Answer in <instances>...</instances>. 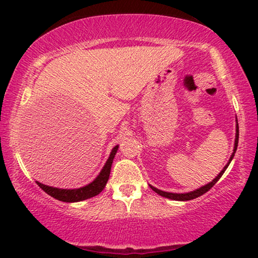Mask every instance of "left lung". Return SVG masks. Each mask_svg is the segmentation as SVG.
I'll return each mask as SVG.
<instances>
[{
  "label": "left lung",
  "instance_id": "1",
  "mask_svg": "<svg viewBox=\"0 0 258 258\" xmlns=\"http://www.w3.org/2000/svg\"><path fill=\"white\" fill-rule=\"evenodd\" d=\"M237 146H238V122H237V117H236V136H235L234 151H232V154H231L230 158H229L228 163L225 164V167H224L223 169H222L220 174H218V175L216 176V177H215V178L213 179V181L209 182V183H208V184H206V185L201 186V188H199V189L192 190V191H189V192H184V194L167 192V191H163V190H160V189L155 188V186H153V185H150V184H149V185H150V188L153 189L155 192H157L158 195H160V196H163V197H165V199H170V200H174V201H190V200L196 199V197L202 196L203 194H206V192L208 191V190H210L211 188H213V186H214L215 184H216V182L218 181V179H220V178L222 177V175L224 174V171L227 170L228 165L230 164V162L232 161V158H234V156H235V153H236V149H237Z\"/></svg>",
  "mask_w": 258,
  "mask_h": 258
}]
</instances>
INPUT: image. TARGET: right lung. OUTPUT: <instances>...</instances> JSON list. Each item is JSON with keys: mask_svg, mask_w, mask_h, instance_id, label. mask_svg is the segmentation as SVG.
I'll list each match as a JSON object with an SVG mask.
<instances>
[{"mask_svg": "<svg viewBox=\"0 0 258 258\" xmlns=\"http://www.w3.org/2000/svg\"><path fill=\"white\" fill-rule=\"evenodd\" d=\"M117 150H118V146H115L112 148L111 153L109 155L104 167L102 168V170L100 174L97 175V177L95 178L93 182H90L89 184L81 186V188H77V189H59V188H55V186L42 184L41 182L36 181L37 185L40 186L43 191L47 192L48 195H50L51 197H54V199L58 201H62V202L73 203V202H81V201L91 199V197L98 195V194L104 189L105 184H107L109 175H110L112 161H114V157L116 153H117Z\"/></svg>", "mask_w": 258, "mask_h": 258, "instance_id": "right-lung-1", "label": "right lung"}]
</instances>
